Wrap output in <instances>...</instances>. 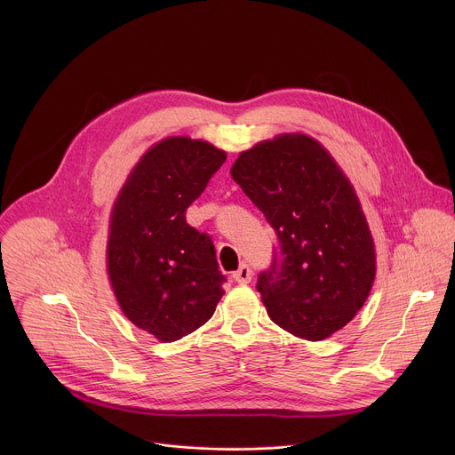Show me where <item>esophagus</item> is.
I'll use <instances>...</instances> for the list:
<instances>
[{"label": "esophagus", "mask_w": 455, "mask_h": 455, "mask_svg": "<svg viewBox=\"0 0 455 455\" xmlns=\"http://www.w3.org/2000/svg\"><path fill=\"white\" fill-rule=\"evenodd\" d=\"M234 281L239 283V284H248L251 281V268L248 265H241L237 272L232 274Z\"/></svg>", "instance_id": "obj_1"}]
</instances>
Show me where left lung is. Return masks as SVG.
<instances>
[{
    "mask_svg": "<svg viewBox=\"0 0 455 455\" xmlns=\"http://www.w3.org/2000/svg\"><path fill=\"white\" fill-rule=\"evenodd\" d=\"M232 178L277 235L255 286L270 318L306 340L342 330L363 306L376 272L374 243L349 180L306 135L241 153Z\"/></svg>",
    "mask_w": 455,
    "mask_h": 455,
    "instance_id": "1",
    "label": "left lung"
}]
</instances>
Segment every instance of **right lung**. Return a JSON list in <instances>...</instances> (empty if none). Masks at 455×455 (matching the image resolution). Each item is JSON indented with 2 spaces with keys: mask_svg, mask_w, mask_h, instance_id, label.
<instances>
[{
  "mask_svg": "<svg viewBox=\"0 0 455 455\" xmlns=\"http://www.w3.org/2000/svg\"><path fill=\"white\" fill-rule=\"evenodd\" d=\"M225 160L204 140L165 139L142 156L113 207V291L124 315L162 342L204 326L225 293L212 237L185 220Z\"/></svg>",
  "mask_w": 455,
  "mask_h": 455,
  "instance_id": "right-lung-1",
  "label": "right lung"
}]
</instances>
